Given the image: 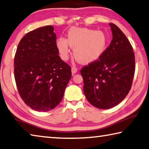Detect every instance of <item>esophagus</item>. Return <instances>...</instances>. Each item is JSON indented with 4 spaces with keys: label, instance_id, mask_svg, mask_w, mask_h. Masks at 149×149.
<instances>
[{
    "label": "esophagus",
    "instance_id": "34e87169",
    "mask_svg": "<svg viewBox=\"0 0 149 149\" xmlns=\"http://www.w3.org/2000/svg\"><path fill=\"white\" fill-rule=\"evenodd\" d=\"M77 72V68H75L74 66L72 67V73L73 75L75 74H76Z\"/></svg>",
    "mask_w": 149,
    "mask_h": 149
}]
</instances>
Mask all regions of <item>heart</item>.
Masks as SVG:
<instances>
[{
	"instance_id": "b5f03b06",
	"label": "heart",
	"mask_w": 149,
	"mask_h": 149,
	"mask_svg": "<svg viewBox=\"0 0 149 149\" xmlns=\"http://www.w3.org/2000/svg\"><path fill=\"white\" fill-rule=\"evenodd\" d=\"M108 38L102 31L72 27L68 32L67 40L59 38L56 45L62 60L68 58L70 47L76 60L83 64H91L99 60L105 53L108 45Z\"/></svg>"
}]
</instances>
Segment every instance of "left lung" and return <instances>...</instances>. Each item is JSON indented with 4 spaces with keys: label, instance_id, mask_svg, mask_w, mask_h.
I'll use <instances>...</instances> for the list:
<instances>
[{
    "label": "left lung",
    "instance_id": "left-lung-1",
    "mask_svg": "<svg viewBox=\"0 0 149 149\" xmlns=\"http://www.w3.org/2000/svg\"><path fill=\"white\" fill-rule=\"evenodd\" d=\"M113 39L102 57L81 70L83 91L97 108L107 109L120 103L130 90L135 72L133 48L121 30L109 23Z\"/></svg>",
    "mask_w": 149,
    "mask_h": 149
}]
</instances>
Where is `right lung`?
<instances>
[{"instance_id": "1", "label": "right lung", "mask_w": 149, "mask_h": 149, "mask_svg": "<svg viewBox=\"0 0 149 149\" xmlns=\"http://www.w3.org/2000/svg\"><path fill=\"white\" fill-rule=\"evenodd\" d=\"M54 27L28 32L19 44L14 75L19 93L32 109L47 112L57 106L72 77L71 68L58 55Z\"/></svg>"}]
</instances>
